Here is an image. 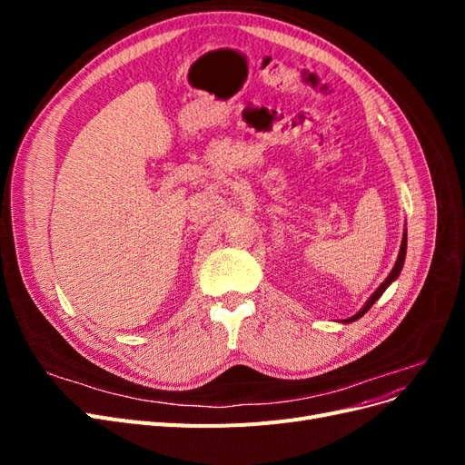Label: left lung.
Listing matches in <instances>:
<instances>
[{"label": "left lung", "mask_w": 465, "mask_h": 465, "mask_svg": "<svg viewBox=\"0 0 465 465\" xmlns=\"http://www.w3.org/2000/svg\"><path fill=\"white\" fill-rule=\"evenodd\" d=\"M405 252H407V232L403 231V238H401V246H400V254H398V260H396V265H393V270L390 272V275L384 279V283L382 285H380L374 292H372V297L367 301V302H364V306L361 308V311L355 314V316H351V318H347V320H343L345 323H349V322H355V320H359L361 316H364V314H367L369 312V308L380 299V297H382V292L393 283V281H396L398 279V275L401 273V267H403V262H405Z\"/></svg>", "instance_id": "left-lung-1"}]
</instances>
